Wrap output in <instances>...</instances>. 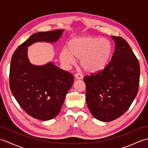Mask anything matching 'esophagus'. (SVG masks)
<instances>
[{
    "label": "esophagus",
    "instance_id": "obj_1",
    "mask_svg": "<svg viewBox=\"0 0 148 148\" xmlns=\"http://www.w3.org/2000/svg\"><path fill=\"white\" fill-rule=\"evenodd\" d=\"M75 77H76V79H82L83 78V76L82 74H76V75H75Z\"/></svg>",
    "mask_w": 148,
    "mask_h": 148
}]
</instances>
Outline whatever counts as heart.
<instances>
[{
    "label": "heart",
    "instance_id": "heart-1",
    "mask_svg": "<svg viewBox=\"0 0 148 148\" xmlns=\"http://www.w3.org/2000/svg\"><path fill=\"white\" fill-rule=\"evenodd\" d=\"M69 49H64L60 54L62 63L67 67L76 64L80 59V65L90 74L102 71L109 62L112 45L108 39L93 36L75 37L69 42Z\"/></svg>",
    "mask_w": 148,
    "mask_h": 148
}]
</instances>
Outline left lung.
<instances>
[{"instance_id":"8db88e82","label":"left lung","mask_w":148,"mask_h":148,"mask_svg":"<svg viewBox=\"0 0 148 148\" xmlns=\"http://www.w3.org/2000/svg\"><path fill=\"white\" fill-rule=\"evenodd\" d=\"M115 42L111 60L103 71L84 78L86 100L94 118L111 121L123 114L138 92L140 65L130 45L120 37Z\"/></svg>"}]
</instances>
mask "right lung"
<instances>
[{"label": "right lung", "mask_w": 148, "mask_h": 148, "mask_svg": "<svg viewBox=\"0 0 148 148\" xmlns=\"http://www.w3.org/2000/svg\"><path fill=\"white\" fill-rule=\"evenodd\" d=\"M64 31L33 34L18 47L11 58L9 86L12 95L28 114L40 120H49L58 114L74 77L52 62L42 65L31 64L28 47L38 42L55 43Z\"/></svg>", "instance_id": "1"}]
</instances>
